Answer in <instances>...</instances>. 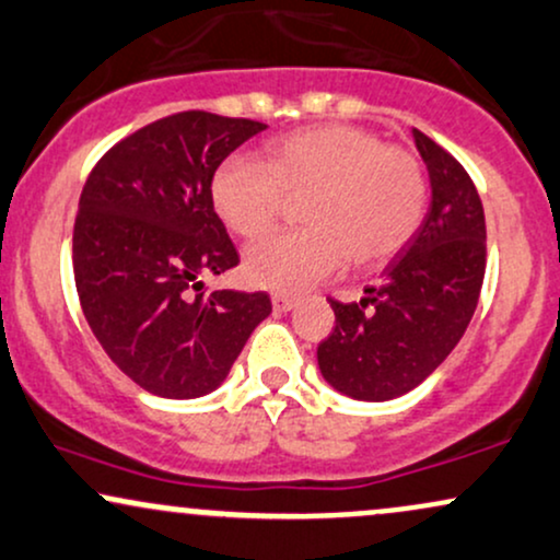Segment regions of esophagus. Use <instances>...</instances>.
<instances>
[{
    "instance_id": "1",
    "label": "esophagus",
    "mask_w": 560,
    "mask_h": 560,
    "mask_svg": "<svg viewBox=\"0 0 560 560\" xmlns=\"http://www.w3.org/2000/svg\"><path fill=\"white\" fill-rule=\"evenodd\" d=\"M271 302H273V310H279V313H289V310L298 307V300L289 298V294H273Z\"/></svg>"
}]
</instances>
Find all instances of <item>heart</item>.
<instances>
[{
  "instance_id": "b5f03b06",
  "label": "heart",
  "mask_w": 560,
  "mask_h": 560,
  "mask_svg": "<svg viewBox=\"0 0 560 560\" xmlns=\"http://www.w3.org/2000/svg\"><path fill=\"white\" fill-rule=\"evenodd\" d=\"M289 200H305L307 229L258 242L242 271L255 287L298 294L331 279L349 258L357 271L386 266L428 211V174L420 156L354 125H318L268 145L266 164L232 156L211 179V203L229 232L262 237Z\"/></svg>"
}]
</instances>
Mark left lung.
Segmentation results:
<instances>
[{
	"mask_svg": "<svg viewBox=\"0 0 560 560\" xmlns=\"http://www.w3.org/2000/svg\"><path fill=\"white\" fill-rule=\"evenodd\" d=\"M433 203L415 240L360 302L328 298L334 331L318 345L323 378L362 401H386L420 386L459 345L485 279V213L467 170L415 130Z\"/></svg>",
	"mask_w": 560,
	"mask_h": 560,
	"instance_id": "obj_1",
	"label": "left lung"
}]
</instances>
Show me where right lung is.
I'll list each match as a JSON object with an SVG mask.
<instances>
[{
    "mask_svg": "<svg viewBox=\"0 0 560 560\" xmlns=\"http://www.w3.org/2000/svg\"><path fill=\"white\" fill-rule=\"evenodd\" d=\"M262 130L255 119L177 112L127 135L88 174L72 232L80 307L114 365L148 394L195 399L221 386L271 313L266 292H203L200 281L240 262L211 179Z\"/></svg>",
    "mask_w": 560,
    "mask_h": 560,
    "instance_id": "obj_1",
    "label": "right lung"
}]
</instances>
